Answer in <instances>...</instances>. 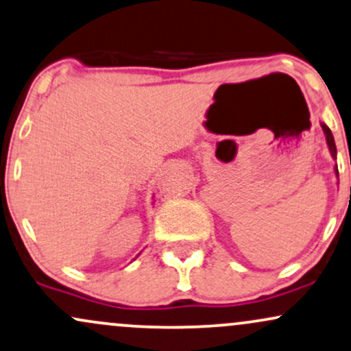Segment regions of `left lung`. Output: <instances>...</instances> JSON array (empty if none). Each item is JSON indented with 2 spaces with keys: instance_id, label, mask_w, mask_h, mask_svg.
I'll list each match as a JSON object with an SVG mask.
<instances>
[{
  "instance_id": "obj_1",
  "label": "left lung",
  "mask_w": 351,
  "mask_h": 351,
  "mask_svg": "<svg viewBox=\"0 0 351 351\" xmlns=\"http://www.w3.org/2000/svg\"><path fill=\"white\" fill-rule=\"evenodd\" d=\"M320 126H322L324 130V134H325V139H327V146H328V151H330L332 158L337 159V146H335V139H333V134L330 131V128H328L325 123H320ZM335 176L339 177V169L335 166Z\"/></svg>"
}]
</instances>
